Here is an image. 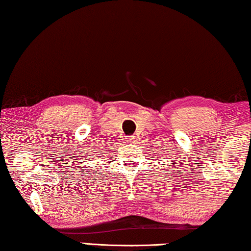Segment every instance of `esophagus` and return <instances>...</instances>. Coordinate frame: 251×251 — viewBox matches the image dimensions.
Returning <instances> with one entry per match:
<instances>
[{
  "mask_svg": "<svg viewBox=\"0 0 251 251\" xmlns=\"http://www.w3.org/2000/svg\"><path fill=\"white\" fill-rule=\"evenodd\" d=\"M134 139H135V137H134V136H127L126 141H127V142H133V141H134Z\"/></svg>",
  "mask_w": 251,
  "mask_h": 251,
  "instance_id": "1",
  "label": "esophagus"
}]
</instances>
